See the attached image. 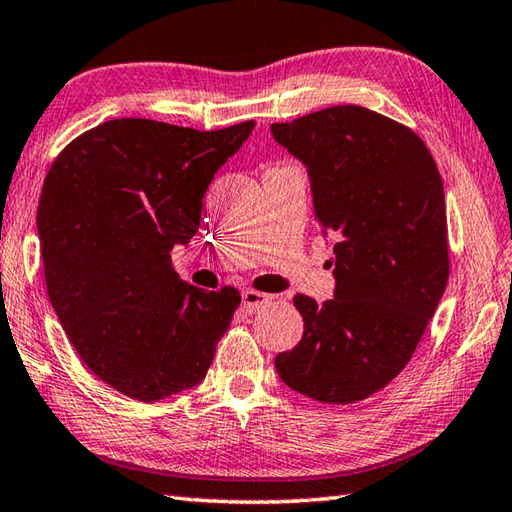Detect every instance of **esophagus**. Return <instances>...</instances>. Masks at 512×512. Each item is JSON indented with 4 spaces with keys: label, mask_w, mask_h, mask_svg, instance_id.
I'll use <instances>...</instances> for the list:
<instances>
[{
    "label": "esophagus",
    "mask_w": 512,
    "mask_h": 512,
    "mask_svg": "<svg viewBox=\"0 0 512 512\" xmlns=\"http://www.w3.org/2000/svg\"><path fill=\"white\" fill-rule=\"evenodd\" d=\"M270 299H273V297L266 295V292L244 290V292H242V308H244L246 312H257V310H262Z\"/></svg>",
    "instance_id": "esophagus-1"
}]
</instances>
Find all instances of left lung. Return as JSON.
Segmentation results:
<instances>
[{"label": "left lung", "mask_w": 512, "mask_h": 512, "mask_svg": "<svg viewBox=\"0 0 512 512\" xmlns=\"http://www.w3.org/2000/svg\"><path fill=\"white\" fill-rule=\"evenodd\" d=\"M270 134L308 169L314 217L336 235L334 299L295 297L303 336L277 354V374L312 400H363L409 363L447 288L442 178L420 136L367 107L334 105Z\"/></svg>", "instance_id": "8db88e82"}]
</instances>
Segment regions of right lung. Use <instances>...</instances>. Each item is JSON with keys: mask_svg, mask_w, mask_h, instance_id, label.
I'll return each mask as SVG.
<instances>
[{"mask_svg": "<svg viewBox=\"0 0 512 512\" xmlns=\"http://www.w3.org/2000/svg\"><path fill=\"white\" fill-rule=\"evenodd\" d=\"M253 127L116 118L74 138L43 180L37 233L50 303L83 363L129 398L202 383L242 301L231 286L182 281L171 248L198 233L206 189Z\"/></svg>", "mask_w": 512, "mask_h": 512, "instance_id": "1", "label": "right lung"}]
</instances>
